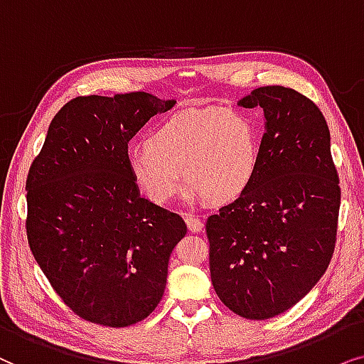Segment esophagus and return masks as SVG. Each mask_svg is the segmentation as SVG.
<instances>
[{
    "instance_id": "34e87169",
    "label": "esophagus",
    "mask_w": 364,
    "mask_h": 364,
    "mask_svg": "<svg viewBox=\"0 0 364 364\" xmlns=\"http://www.w3.org/2000/svg\"><path fill=\"white\" fill-rule=\"evenodd\" d=\"M185 221L188 225V230H190L191 232H198L203 230V221L200 220V218H196L195 215H185Z\"/></svg>"
}]
</instances>
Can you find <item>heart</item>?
Instances as JSON below:
<instances>
[{"label": "heart", "mask_w": 364, "mask_h": 364, "mask_svg": "<svg viewBox=\"0 0 364 364\" xmlns=\"http://www.w3.org/2000/svg\"><path fill=\"white\" fill-rule=\"evenodd\" d=\"M258 161L250 119L235 109L206 108L176 114L151 129L144 146L129 151L128 169L153 205L166 206L181 193L183 176L193 198L235 200L253 181Z\"/></svg>", "instance_id": "obj_1"}]
</instances>
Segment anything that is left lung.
I'll use <instances>...</instances> for the list:
<instances>
[{
	"instance_id": "1",
	"label": "left lung",
	"mask_w": 364,
	"mask_h": 364,
	"mask_svg": "<svg viewBox=\"0 0 364 364\" xmlns=\"http://www.w3.org/2000/svg\"><path fill=\"white\" fill-rule=\"evenodd\" d=\"M261 106L264 129L253 181L206 221L213 288L232 313L268 319L306 296L334 251L341 190L326 119L284 86L238 101Z\"/></svg>"
}]
</instances>
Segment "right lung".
I'll return each mask as SVG.
<instances>
[{
    "mask_svg": "<svg viewBox=\"0 0 364 364\" xmlns=\"http://www.w3.org/2000/svg\"><path fill=\"white\" fill-rule=\"evenodd\" d=\"M176 101L136 93L77 96L53 118L26 178V235L36 263L77 316L111 328L161 301L183 218L139 195L128 143Z\"/></svg>",
    "mask_w": 364,
    "mask_h": 364,
    "instance_id": "right-lung-1",
    "label": "right lung"
}]
</instances>
